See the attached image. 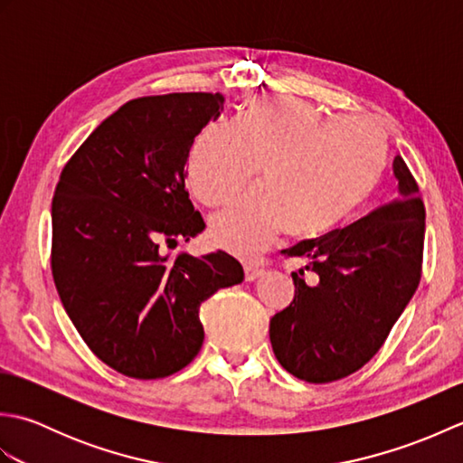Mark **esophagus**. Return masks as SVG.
Segmentation results:
<instances>
[{
    "instance_id": "obj_1",
    "label": "esophagus",
    "mask_w": 463,
    "mask_h": 463,
    "mask_svg": "<svg viewBox=\"0 0 463 463\" xmlns=\"http://www.w3.org/2000/svg\"><path fill=\"white\" fill-rule=\"evenodd\" d=\"M260 274H262V267H260L259 262H247V264H244V279H247L249 282L257 280Z\"/></svg>"
}]
</instances>
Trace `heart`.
<instances>
[{"instance_id": "1", "label": "heart", "mask_w": 463, "mask_h": 463, "mask_svg": "<svg viewBox=\"0 0 463 463\" xmlns=\"http://www.w3.org/2000/svg\"><path fill=\"white\" fill-rule=\"evenodd\" d=\"M213 216V239L254 254L284 224L292 234L332 229L368 199L388 166V141L366 117L328 119L294 97H259L237 125L213 121L196 135L186 179L204 204H219L254 179Z\"/></svg>"}]
</instances>
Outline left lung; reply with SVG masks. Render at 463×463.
Segmentation results:
<instances>
[{
	"label": "left lung",
	"instance_id": "obj_1",
	"mask_svg": "<svg viewBox=\"0 0 463 463\" xmlns=\"http://www.w3.org/2000/svg\"><path fill=\"white\" fill-rule=\"evenodd\" d=\"M398 193L344 229L282 250L308 259L292 272L294 300L270 318V344L280 366L310 383L360 370L414 297L421 277L426 209L398 155ZM315 280H303V270Z\"/></svg>",
	"mask_w": 463,
	"mask_h": 463
}]
</instances>
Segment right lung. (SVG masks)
Wrapping results in <instances>:
<instances>
[{"label": "right lung", "instance_id": "add662e5", "mask_svg": "<svg viewBox=\"0 0 463 463\" xmlns=\"http://www.w3.org/2000/svg\"><path fill=\"white\" fill-rule=\"evenodd\" d=\"M221 93L141 97L87 137L52 203V272L67 317L107 366L155 380L199 354L201 304L244 279L216 250L165 254L204 231L184 189L189 151L222 111Z\"/></svg>", "mask_w": 463, "mask_h": 463}]
</instances>
